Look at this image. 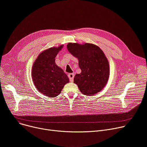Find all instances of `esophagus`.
Wrapping results in <instances>:
<instances>
[{
	"label": "esophagus",
	"mask_w": 147,
	"mask_h": 147,
	"mask_svg": "<svg viewBox=\"0 0 147 147\" xmlns=\"http://www.w3.org/2000/svg\"><path fill=\"white\" fill-rule=\"evenodd\" d=\"M74 74L73 73H70V74H68V77L70 79V82H73V78H74Z\"/></svg>",
	"instance_id": "1"
}]
</instances>
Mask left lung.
Returning <instances> with one entry per match:
<instances>
[{
    "instance_id": "left-lung-1",
    "label": "left lung",
    "mask_w": 147,
    "mask_h": 147,
    "mask_svg": "<svg viewBox=\"0 0 147 147\" xmlns=\"http://www.w3.org/2000/svg\"><path fill=\"white\" fill-rule=\"evenodd\" d=\"M67 48L78 59L82 72L75 75L74 83L82 94L89 96L101 91L110 75L109 63L102 50L94 44L87 43H69Z\"/></svg>"
}]
</instances>
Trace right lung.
<instances>
[{
    "label": "right lung",
    "instance_id": "obj_1",
    "mask_svg": "<svg viewBox=\"0 0 147 147\" xmlns=\"http://www.w3.org/2000/svg\"><path fill=\"white\" fill-rule=\"evenodd\" d=\"M63 45L50 47L42 51L33 63L32 77L38 91L49 97H57L61 93L69 78L55 63V58Z\"/></svg>",
    "mask_w": 147,
    "mask_h": 147
}]
</instances>
